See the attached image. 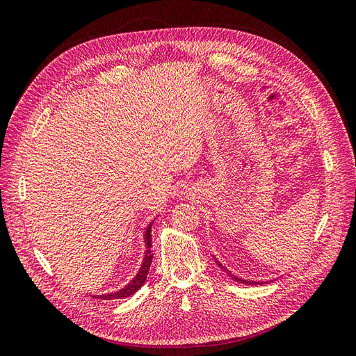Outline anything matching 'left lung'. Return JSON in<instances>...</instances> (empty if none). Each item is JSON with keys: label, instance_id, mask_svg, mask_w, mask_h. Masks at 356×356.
Masks as SVG:
<instances>
[{"label": "left lung", "instance_id": "obj_1", "mask_svg": "<svg viewBox=\"0 0 356 356\" xmlns=\"http://www.w3.org/2000/svg\"><path fill=\"white\" fill-rule=\"evenodd\" d=\"M213 260H215V263L218 264V267L221 268V270L224 272V273H227V276L230 277V279H233V281H236V282H239V284H246V285H263V284H268V282H273V281H250V279H243V277H239V276H236L234 273H232L229 268H225L217 258L213 257Z\"/></svg>", "mask_w": 356, "mask_h": 356}]
</instances>
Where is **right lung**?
<instances>
[{"instance_id":"add662e5","label":"right lung","mask_w":356,"mask_h":356,"mask_svg":"<svg viewBox=\"0 0 356 356\" xmlns=\"http://www.w3.org/2000/svg\"><path fill=\"white\" fill-rule=\"evenodd\" d=\"M154 220L149 221V224L144 230V245H145V251H144V257L141 261V267L138 268L136 275L131 279V282L127 285H124L123 288L113 291V293L108 294H101V296H93L95 298H102V300H117V298H124V297H131L132 294H135L136 291L144 285V282L147 281V276L149 272V266H152L153 261V251H152V227H153Z\"/></svg>"}]
</instances>
